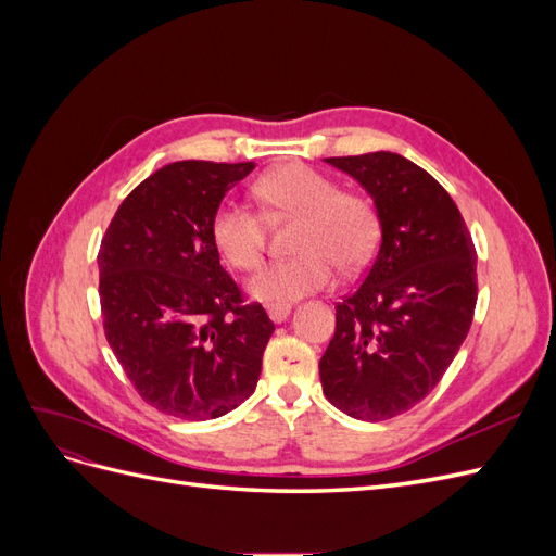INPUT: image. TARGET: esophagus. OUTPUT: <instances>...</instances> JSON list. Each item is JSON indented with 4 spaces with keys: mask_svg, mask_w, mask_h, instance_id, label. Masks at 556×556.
<instances>
[{
    "mask_svg": "<svg viewBox=\"0 0 556 556\" xmlns=\"http://www.w3.org/2000/svg\"><path fill=\"white\" fill-rule=\"evenodd\" d=\"M290 313H292V306L288 304V306H268V317L274 319V323H285V319L290 317Z\"/></svg>",
    "mask_w": 556,
    "mask_h": 556,
    "instance_id": "esophagus-1",
    "label": "esophagus"
}]
</instances>
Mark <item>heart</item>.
Segmentation results:
<instances>
[{"label":"heart","mask_w":556,"mask_h":556,"mask_svg":"<svg viewBox=\"0 0 556 556\" xmlns=\"http://www.w3.org/2000/svg\"><path fill=\"white\" fill-rule=\"evenodd\" d=\"M268 220L296 217L290 260L268 264L250 280L248 290L257 301L288 306L336 276V264L357 271L374 257L380 239V217L371 199L355 190H339V182L301 162L276 166L257 178L252 188ZM211 237L227 264L252 271L264 260V217L237 201L217 206Z\"/></svg>","instance_id":"b5f03b06"}]
</instances>
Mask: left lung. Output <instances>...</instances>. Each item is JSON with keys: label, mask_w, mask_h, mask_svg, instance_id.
<instances>
[{"label": "left lung", "mask_w": 556, "mask_h": 556, "mask_svg": "<svg viewBox=\"0 0 556 556\" xmlns=\"http://www.w3.org/2000/svg\"><path fill=\"white\" fill-rule=\"evenodd\" d=\"M325 162L371 194L382 241L359 288L336 306L319 380L336 408L380 422L422 401L459 352L478 301L476 245L422 166L387 150Z\"/></svg>", "instance_id": "left-lung-1"}]
</instances>
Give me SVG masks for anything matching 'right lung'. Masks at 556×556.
I'll return each instance as SVG.
<instances>
[{"mask_svg":"<svg viewBox=\"0 0 556 556\" xmlns=\"http://www.w3.org/2000/svg\"><path fill=\"white\" fill-rule=\"evenodd\" d=\"M255 164L185 160L134 188L99 248L104 333L134 390L180 419L220 417L255 392L274 333L220 266L213 213Z\"/></svg>","mask_w":556,"mask_h":556,"instance_id":"right-lung-1","label":"right lung"}]
</instances>
